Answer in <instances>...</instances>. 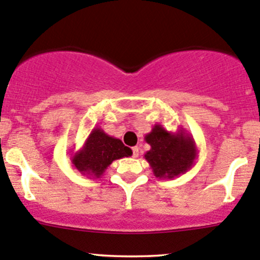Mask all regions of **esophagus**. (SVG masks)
<instances>
[{"mask_svg": "<svg viewBox=\"0 0 260 260\" xmlns=\"http://www.w3.org/2000/svg\"><path fill=\"white\" fill-rule=\"evenodd\" d=\"M133 157H139V149L138 147H133Z\"/></svg>", "mask_w": 260, "mask_h": 260, "instance_id": "esophagus-1", "label": "esophagus"}]
</instances>
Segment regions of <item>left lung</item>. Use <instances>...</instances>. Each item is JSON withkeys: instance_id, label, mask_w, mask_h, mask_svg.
I'll list each match as a JSON object with an SVG mask.
<instances>
[{"instance_id": "left-lung-1", "label": "left lung", "mask_w": 260, "mask_h": 260, "mask_svg": "<svg viewBox=\"0 0 260 260\" xmlns=\"http://www.w3.org/2000/svg\"><path fill=\"white\" fill-rule=\"evenodd\" d=\"M145 141L151 146L144 155L157 178H172L186 174L196 164L198 149L193 138L183 127L176 133L167 131L162 125L155 124L145 135Z\"/></svg>"}]
</instances>
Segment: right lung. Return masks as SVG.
Returning a JSON list of instances; mask_svg holds the SVG:
<instances>
[{
	"mask_svg": "<svg viewBox=\"0 0 260 260\" xmlns=\"http://www.w3.org/2000/svg\"><path fill=\"white\" fill-rule=\"evenodd\" d=\"M133 155L121 140L108 135L102 127H94L82 149L72 155V164L83 176L100 178L113 161Z\"/></svg>",
	"mask_w": 260,
	"mask_h": 260,
	"instance_id": "right-lung-1",
	"label": "right lung"
}]
</instances>
